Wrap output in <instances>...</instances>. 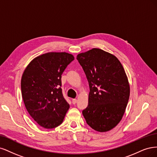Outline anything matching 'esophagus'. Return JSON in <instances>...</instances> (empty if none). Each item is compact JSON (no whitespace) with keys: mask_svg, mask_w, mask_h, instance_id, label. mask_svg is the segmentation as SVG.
<instances>
[{"mask_svg":"<svg viewBox=\"0 0 157 157\" xmlns=\"http://www.w3.org/2000/svg\"><path fill=\"white\" fill-rule=\"evenodd\" d=\"M72 104H76V102H77V99H76V98H74V99H72Z\"/></svg>","mask_w":157,"mask_h":157,"instance_id":"obj_1","label":"esophagus"}]
</instances>
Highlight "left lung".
Segmentation results:
<instances>
[{
    "mask_svg": "<svg viewBox=\"0 0 157 157\" xmlns=\"http://www.w3.org/2000/svg\"><path fill=\"white\" fill-rule=\"evenodd\" d=\"M88 80V106L82 113L96 131L113 129L122 119L130 97L128 78L119 59L102 49L93 48L77 55Z\"/></svg>",
    "mask_w": 157,
    "mask_h": 157,
    "instance_id": "left-lung-1",
    "label": "left lung"
}]
</instances>
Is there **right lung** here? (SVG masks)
<instances>
[{"mask_svg": "<svg viewBox=\"0 0 157 157\" xmlns=\"http://www.w3.org/2000/svg\"><path fill=\"white\" fill-rule=\"evenodd\" d=\"M74 59L66 52H49L32 60L21 81L27 112L42 127L51 129L63 123L70 105L61 89V75Z\"/></svg>", "mask_w": 157, "mask_h": 157, "instance_id": "1", "label": "right lung"}]
</instances>
